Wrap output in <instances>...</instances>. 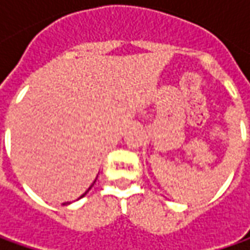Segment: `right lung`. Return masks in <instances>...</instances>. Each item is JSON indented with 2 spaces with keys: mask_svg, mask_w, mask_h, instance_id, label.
Segmentation results:
<instances>
[{
  "mask_svg": "<svg viewBox=\"0 0 250 250\" xmlns=\"http://www.w3.org/2000/svg\"><path fill=\"white\" fill-rule=\"evenodd\" d=\"M94 182H96V181H94ZM94 182H93V184H91V185H90V188H89V189H87V190H86V192H84V193H83V195H82V196H81V197H83V196H84V195H86V193H87V192H89V190H90V189H91V187H93V185H94ZM81 197H79V199H81ZM63 205H69V203H63Z\"/></svg>",
  "mask_w": 250,
  "mask_h": 250,
  "instance_id": "add662e5",
  "label": "right lung"
}]
</instances>
